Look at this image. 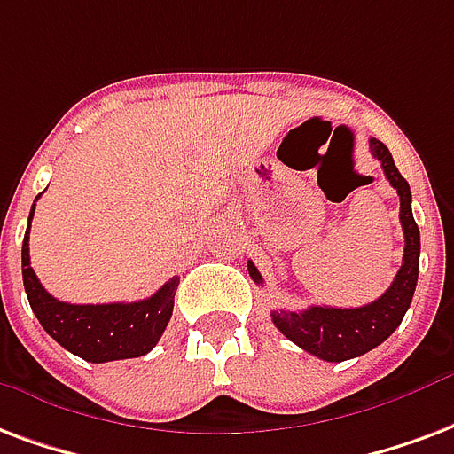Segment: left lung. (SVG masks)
<instances>
[{"label":"left lung","mask_w":454,"mask_h":454,"mask_svg":"<svg viewBox=\"0 0 454 454\" xmlns=\"http://www.w3.org/2000/svg\"><path fill=\"white\" fill-rule=\"evenodd\" d=\"M371 151L380 160L385 177L399 194V221L404 231V257L397 277L385 294L361 308H330V305H310L308 310H274L271 322L277 330L294 344L305 348L330 364H341L356 356L368 354L380 347L382 341L397 330L404 312L411 305L419 278V254L421 236L411 214V190L392 160V153L382 142L371 139ZM247 271L254 284H262V274L253 262H247Z\"/></svg>","instance_id":"1"}]
</instances>
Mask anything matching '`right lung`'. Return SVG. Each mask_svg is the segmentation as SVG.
<instances>
[{
	"mask_svg": "<svg viewBox=\"0 0 454 454\" xmlns=\"http://www.w3.org/2000/svg\"><path fill=\"white\" fill-rule=\"evenodd\" d=\"M33 211H35V201L28 216V231ZM28 231L23 236L21 250L23 286L43 330L48 332L59 347H65L67 351H72L74 356H79L89 364H107V361H122V358H139L159 344L160 334L166 332L170 315H173V301H176L180 278L173 277L151 298H144L137 303H65V301L52 298L43 288L30 267Z\"/></svg>",
	"mask_w": 454,
	"mask_h": 454,
	"instance_id": "1",
	"label": "right lung"
}]
</instances>
